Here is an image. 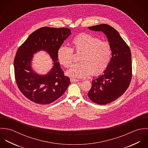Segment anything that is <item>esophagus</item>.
<instances>
[{"label":"esophagus","mask_w":148,"mask_h":148,"mask_svg":"<svg viewBox=\"0 0 148 148\" xmlns=\"http://www.w3.org/2000/svg\"><path fill=\"white\" fill-rule=\"evenodd\" d=\"M70 81H71V82H78V81H79V79H74V78H70Z\"/></svg>","instance_id":"esophagus-1"}]
</instances>
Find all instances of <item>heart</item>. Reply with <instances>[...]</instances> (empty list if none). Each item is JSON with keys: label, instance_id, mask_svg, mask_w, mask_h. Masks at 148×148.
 Returning <instances> with one entry per match:
<instances>
[{"label": "heart", "instance_id": "1", "mask_svg": "<svg viewBox=\"0 0 148 148\" xmlns=\"http://www.w3.org/2000/svg\"><path fill=\"white\" fill-rule=\"evenodd\" d=\"M71 48L61 46L57 51L59 63L65 67H69L73 60V51L82 53L81 63H75L66 71L71 78H85L92 73L98 75L103 73L110 63L112 49L110 44L88 34H81L72 40Z\"/></svg>", "mask_w": 148, "mask_h": 148}]
</instances>
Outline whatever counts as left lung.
<instances>
[{
    "mask_svg": "<svg viewBox=\"0 0 148 148\" xmlns=\"http://www.w3.org/2000/svg\"><path fill=\"white\" fill-rule=\"evenodd\" d=\"M89 30L102 31L110 44L112 54L110 63L103 74L92 81L88 94L94 103L106 105L117 99L128 88L132 79V56L129 47L118 31L106 24L89 27Z\"/></svg>",
    "mask_w": 148,
    "mask_h": 148,
    "instance_id": "8db88e82",
    "label": "left lung"
}]
</instances>
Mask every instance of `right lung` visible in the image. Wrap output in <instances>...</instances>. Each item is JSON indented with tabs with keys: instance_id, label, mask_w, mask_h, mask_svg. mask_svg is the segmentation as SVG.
Returning <instances> with one entry per match:
<instances>
[{
	"instance_id": "1",
	"label": "right lung",
	"mask_w": 148,
	"mask_h": 148,
	"mask_svg": "<svg viewBox=\"0 0 148 148\" xmlns=\"http://www.w3.org/2000/svg\"><path fill=\"white\" fill-rule=\"evenodd\" d=\"M68 28L42 27L31 34L19 47L14 59V66L16 84L21 92L29 100L38 104L46 105L61 97L70 84L64 76L57 57L59 47L70 35ZM46 51L54 62L47 74L40 75L32 67L33 54Z\"/></svg>"
}]
</instances>
